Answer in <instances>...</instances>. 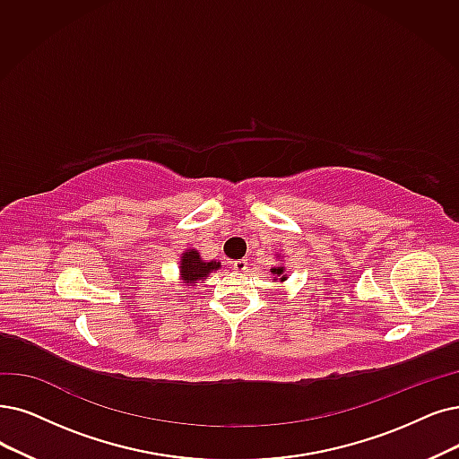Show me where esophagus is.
I'll return each mask as SVG.
<instances>
[{
	"label": "esophagus",
	"mask_w": 459,
	"mask_h": 459,
	"mask_svg": "<svg viewBox=\"0 0 459 459\" xmlns=\"http://www.w3.org/2000/svg\"><path fill=\"white\" fill-rule=\"evenodd\" d=\"M231 267L237 271V273H245L248 269V262L247 260H235L231 262Z\"/></svg>",
	"instance_id": "obj_1"
}]
</instances>
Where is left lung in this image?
I'll list each match as a JSON object with an SVG mask.
<instances>
[{"label": "left lung", "instance_id": "obj_1", "mask_svg": "<svg viewBox=\"0 0 459 459\" xmlns=\"http://www.w3.org/2000/svg\"><path fill=\"white\" fill-rule=\"evenodd\" d=\"M273 273H274V274H282V267H281V269H273ZM282 279H286V277H282Z\"/></svg>", "mask_w": 459, "mask_h": 459}]
</instances>
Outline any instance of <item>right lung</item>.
<instances>
[{
  "label": "right lung",
  "instance_id": "add662e5",
  "mask_svg": "<svg viewBox=\"0 0 459 459\" xmlns=\"http://www.w3.org/2000/svg\"><path fill=\"white\" fill-rule=\"evenodd\" d=\"M218 267H220L218 262L201 260L197 250H188L182 254L180 273H182V281H185V284H188V286H192L201 277H207L212 269H218Z\"/></svg>",
  "mask_w": 459,
  "mask_h": 459
}]
</instances>
